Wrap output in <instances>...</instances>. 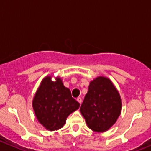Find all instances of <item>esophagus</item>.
Segmentation results:
<instances>
[{
	"label": "esophagus",
	"mask_w": 151,
	"mask_h": 151,
	"mask_svg": "<svg viewBox=\"0 0 151 151\" xmlns=\"http://www.w3.org/2000/svg\"><path fill=\"white\" fill-rule=\"evenodd\" d=\"M77 101H78V102L80 103V104H81V103H82V98H80V97H79V98H77Z\"/></svg>",
	"instance_id": "obj_1"
}]
</instances>
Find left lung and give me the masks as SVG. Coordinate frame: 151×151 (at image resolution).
<instances>
[{
  "mask_svg": "<svg viewBox=\"0 0 151 151\" xmlns=\"http://www.w3.org/2000/svg\"><path fill=\"white\" fill-rule=\"evenodd\" d=\"M122 110V100L109 79L98 77L91 81L80 111L91 129L108 130L116 122Z\"/></svg>",
  "mask_w": 151,
  "mask_h": 151,
  "instance_id": "left-lung-1",
  "label": "left lung"
}]
</instances>
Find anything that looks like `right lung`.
I'll list each match as a JSON object with an SVG mask.
<instances>
[{"label": "right lung", "instance_id": "obj_1", "mask_svg": "<svg viewBox=\"0 0 151 151\" xmlns=\"http://www.w3.org/2000/svg\"><path fill=\"white\" fill-rule=\"evenodd\" d=\"M33 107L39 123L54 131L64 126L67 117L80 107V104L72 98L60 77L52 81L51 77L47 76L35 94Z\"/></svg>", "mask_w": 151, "mask_h": 151}]
</instances>
